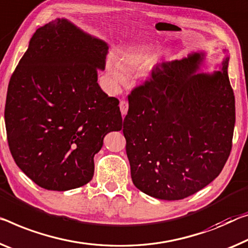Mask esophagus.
Returning <instances> with one entry per match:
<instances>
[{"instance_id":"1","label":"esophagus","mask_w":248,"mask_h":248,"mask_svg":"<svg viewBox=\"0 0 248 248\" xmlns=\"http://www.w3.org/2000/svg\"><path fill=\"white\" fill-rule=\"evenodd\" d=\"M120 109H121V113L122 115L125 116L127 114V111H128V104L126 101H121L120 102Z\"/></svg>"}]
</instances>
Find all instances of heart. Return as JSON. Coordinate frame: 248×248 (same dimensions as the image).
Listing matches in <instances>:
<instances>
[{"mask_svg":"<svg viewBox=\"0 0 248 248\" xmlns=\"http://www.w3.org/2000/svg\"><path fill=\"white\" fill-rule=\"evenodd\" d=\"M155 54L147 49H121L116 58L111 55L106 60V72L114 86H120L126 79L125 72L140 71L153 62Z\"/></svg>","mask_w":248,"mask_h":248,"instance_id":"1","label":"heart"}]
</instances>
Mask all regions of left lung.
<instances>
[{
  "label": "left lung",
  "instance_id": "obj_1",
  "mask_svg": "<svg viewBox=\"0 0 248 248\" xmlns=\"http://www.w3.org/2000/svg\"><path fill=\"white\" fill-rule=\"evenodd\" d=\"M201 73L206 52L163 62L128 96L123 133L134 185L152 197L193 195L222 172L232 150L235 97L230 54Z\"/></svg>",
  "mask_w": 248,
  "mask_h": 248
}]
</instances>
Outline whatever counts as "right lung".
I'll list each match as a JSON object with an SVG mask.
<instances>
[{
  "label": "right lung",
  "instance_id": "obj_1",
  "mask_svg": "<svg viewBox=\"0 0 248 248\" xmlns=\"http://www.w3.org/2000/svg\"><path fill=\"white\" fill-rule=\"evenodd\" d=\"M108 43L59 17L30 40L7 87L10 151L26 176L48 190L92 180L105 135L122 129L119 100L97 83Z\"/></svg>",
  "mask_w": 248,
  "mask_h": 248
}]
</instances>
